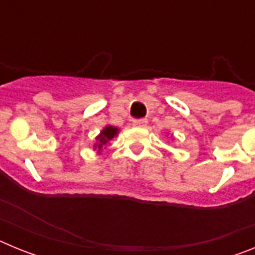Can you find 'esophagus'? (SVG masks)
Wrapping results in <instances>:
<instances>
[{
  "label": "esophagus",
  "mask_w": 255,
  "mask_h": 255,
  "mask_svg": "<svg viewBox=\"0 0 255 255\" xmlns=\"http://www.w3.org/2000/svg\"><path fill=\"white\" fill-rule=\"evenodd\" d=\"M148 124L147 119H139V120H134L132 121V125L134 126H139V128H145Z\"/></svg>",
  "instance_id": "esophagus-1"
}]
</instances>
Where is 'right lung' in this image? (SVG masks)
<instances>
[{
    "mask_svg": "<svg viewBox=\"0 0 255 255\" xmlns=\"http://www.w3.org/2000/svg\"><path fill=\"white\" fill-rule=\"evenodd\" d=\"M120 132V129L119 128H115L112 125H106L101 132L96 136V143L93 144V149L96 150L98 154H101L103 150V148L106 147V144L108 143L110 140L117 136Z\"/></svg>",
    "mask_w": 255,
    "mask_h": 255,
    "instance_id": "right-lung-1",
    "label": "right lung"
}]
</instances>
